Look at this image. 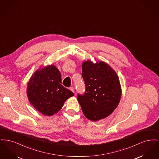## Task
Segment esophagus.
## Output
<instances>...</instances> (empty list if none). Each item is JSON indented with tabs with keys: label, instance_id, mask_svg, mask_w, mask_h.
Here are the masks:
<instances>
[{
	"label": "esophagus",
	"instance_id": "1",
	"mask_svg": "<svg viewBox=\"0 0 159 159\" xmlns=\"http://www.w3.org/2000/svg\"><path fill=\"white\" fill-rule=\"evenodd\" d=\"M70 90L71 91H72L73 92H74V93H75V89H74V88H73V87H70Z\"/></svg>",
	"mask_w": 159,
	"mask_h": 159
}]
</instances>
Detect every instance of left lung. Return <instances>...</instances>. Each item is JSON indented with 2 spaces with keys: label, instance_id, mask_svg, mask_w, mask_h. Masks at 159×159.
Instances as JSON below:
<instances>
[{
  "label": "left lung",
  "instance_id": "1",
  "mask_svg": "<svg viewBox=\"0 0 159 159\" xmlns=\"http://www.w3.org/2000/svg\"><path fill=\"white\" fill-rule=\"evenodd\" d=\"M82 77L86 91L78 94L77 100L84 116L91 121L106 118L120 101L121 88L116 72L104 61L82 63Z\"/></svg>",
  "mask_w": 159,
  "mask_h": 159
}]
</instances>
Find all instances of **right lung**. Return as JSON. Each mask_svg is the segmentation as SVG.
Listing matches in <instances>:
<instances>
[{"label":"right lung","mask_w":159,"mask_h":159,"mask_svg":"<svg viewBox=\"0 0 159 159\" xmlns=\"http://www.w3.org/2000/svg\"><path fill=\"white\" fill-rule=\"evenodd\" d=\"M60 71L54 65L37 70L32 75L27 87L31 104L40 113L51 116L57 113L74 93L61 84Z\"/></svg>","instance_id":"1"}]
</instances>
